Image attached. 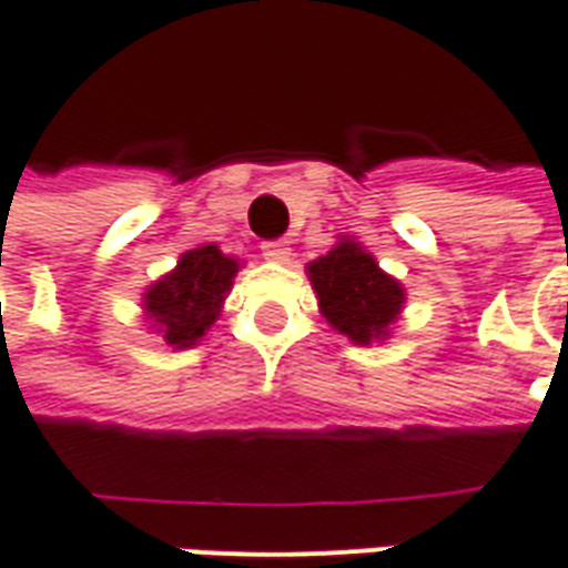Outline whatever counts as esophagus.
Segmentation results:
<instances>
[{
  "label": "esophagus",
  "instance_id": "esophagus-1",
  "mask_svg": "<svg viewBox=\"0 0 568 568\" xmlns=\"http://www.w3.org/2000/svg\"><path fill=\"white\" fill-rule=\"evenodd\" d=\"M263 257L270 263H287L290 261V248L287 243H263Z\"/></svg>",
  "mask_w": 568,
  "mask_h": 568
}]
</instances>
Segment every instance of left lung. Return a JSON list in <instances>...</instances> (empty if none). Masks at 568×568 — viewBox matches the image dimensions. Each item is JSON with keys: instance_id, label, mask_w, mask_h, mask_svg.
Instances as JSON below:
<instances>
[{"instance_id": "1", "label": "left lung", "mask_w": 568, "mask_h": 568, "mask_svg": "<svg viewBox=\"0 0 568 568\" xmlns=\"http://www.w3.org/2000/svg\"><path fill=\"white\" fill-rule=\"evenodd\" d=\"M307 281L325 323L355 346L388 341L406 305L403 284L353 236H337L332 252L307 263Z\"/></svg>"}]
</instances>
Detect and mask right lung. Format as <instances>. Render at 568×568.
I'll list each match as a JSON object with an SVG mask.
<instances>
[{"instance_id": "right-lung-1", "label": "right lung", "mask_w": 568, "mask_h": 568, "mask_svg": "<svg viewBox=\"0 0 568 568\" xmlns=\"http://www.w3.org/2000/svg\"><path fill=\"white\" fill-rule=\"evenodd\" d=\"M243 263L215 243L180 254L178 266L142 293L144 323L171 349H192L219 320Z\"/></svg>"}]
</instances>
